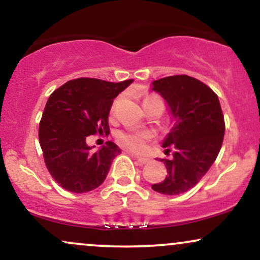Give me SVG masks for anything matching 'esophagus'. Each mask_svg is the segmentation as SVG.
<instances>
[{
	"label": "esophagus",
	"mask_w": 260,
	"mask_h": 260,
	"mask_svg": "<svg viewBox=\"0 0 260 260\" xmlns=\"http://www.w3.org/2000/svg\"><path fill=\"white\" fill-rule=\"evenodd\" d=\"M134 159H137V161H138L139 164H142V165H144V164L149 162V159H145V157H140V156H136V155H133Z\"/></svg>",
	"instance_id": "34e87169"
}]
</instances>
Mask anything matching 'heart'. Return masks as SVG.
Returning <instances> with one entry per match:
<instances>
[{
	"label": "heart",
	"instance_id": "heart-1",
	"mask_svg": "<svg viewBox=\"0 0 260 260\" xmlns=\"http://www.w3.org/2000/svg\"><path fill=\"white\" fill-rule=\"evenodd\" d=\"M150 99H154V96H147L144 101ZM144 101H143V103H144ZM151 137H153V134L150 132H147V131L126 129L118 132L116 138H117L118 144L122 145L123 148L128 149V150L140 153V151H143L147 148V143L151 139Z\"/></svg>",
	"mask_w": 260,
	"mask_h": 260
}]
</instances>
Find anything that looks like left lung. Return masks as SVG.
<instances>
[{
	"mask_svg": "<svg viewBox=\"0 0 260 260\" xmlns=\"http://www.w3.org/2000/svg\"><path fill=\"white\" fill-rule=\"evenodd\" d=\"M151 84V90L166 101L172 117L162 147L174 149L171 160H161L168 169L165 180L151 188L161 194H182L202 180L219 155L225 134L221 106L208 85L186 74Z\"/></svg>",
	"mask_w": 260,
	"mask_h": 260,
	"instance_id": "1",
	"label": "left lung"
}]
</instances>
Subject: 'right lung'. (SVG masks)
<instances>
[{
  "mask_svg": "<svg viewBox=\"0 0 260 260\" xmlns=\"http://www.w3.org/2000/svg\"><path fill=\"white\" fill-rule=\"evenodd\" d=\"M132 82L78 78L50 95L39 126V140L46 168L62 188L85 193L105 181L121 149L107 142L91 153L94 147L86 144V137L110 133L109 113L113 99Z\"/></svg>",
  "mask_w": 260,
  "mask_h": 260,
  "instance_id": "1",
  "label": "right lung"
}]
</instances>
